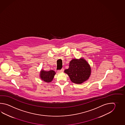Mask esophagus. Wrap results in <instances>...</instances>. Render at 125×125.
<instances>
[{"label":"esophagus","mask_w":125,"mask_h":125,"mask_svg":"<svg viewBox=\"0 0 125 125\" xmlns=\"http://www.w3.org/2000/svg\"><path fill=\"white\" fill-rule=\"evenodd\" d=\"M64 71V69H62L61 70H59L58 71V72H63Z\"/></svg>","instance_id":"34e87169"}]
</instances>
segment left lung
I'll use <instances>...</instances> for the list:
<instances>
[{
    "instance_id": "obj_1",
    "label": "left lung",
    "mask_w": 125,
    "mask_h": 125,
    "mask_svg": "<svg viewBox=\"0 0 125 125\" xmlns=\"http://www.w3.org/2000/svg\"><path fill=\"white\" fill-rule=\"evenodd\" d=\"M72 82L81 84L89 79L91 73L90 65L84 59H73L69 63L68 69L64 71Z\"/></svg>"
}]
</instances>
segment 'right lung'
Returning a JSON list of instances; mask_svg holds the SVG:
<instances>
[{
  "label": "right lung",
  "mask_w": 125,
  "mask_h": 125,
  "mask_svg": "<svg viewBox=\"0 0 125 125\" xmlns=\"http://www.w3.org/2000/svg\"><path fill=\"white\" fill-rule=\"evenodd\" d=\"M55 74L56 73L53 70L45 71L43 70H42L40 72V78L45 82H51L53 80Z\"/></svg>",
  "instance_id": "right-lung-1"
}]
</instances>
